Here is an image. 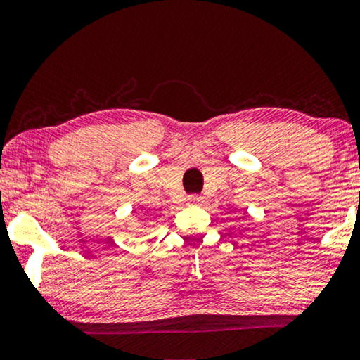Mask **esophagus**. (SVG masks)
I'll return each instance as SVG.
<instances>
[{
	"label": "esophagus",
	"mask_w": 360,
	"mask_h": 360,
	"mask_svg": "<svg viewBox=\"0 0 360 360\" xmlns=\"http://www.w3.org/2000/svg\"><path fill=\"white\" fill-rule=\"evenodd\" d=\"M186 201H188L190 205H200L201 201H203V198H201L200 195H190L188 200H186Z\"/></svg>",
	"instance_id": "1"
}]
</instances>
